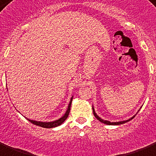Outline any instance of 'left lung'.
Here are the masks:
<instances>
[{
  "label": "left lung",
  "instance_id": "obj_1",
  "mask_svg": "<svg viewBox=\"0 0 156 156\" xmlns=\"http://www.w3.org/2000/svg\"><path fill=\"white\" fill-rule=\"evenodd\" d=\"M92 109H93V113H94V117L97 119L98 120V121H100L101 122H102V123H104V124H107V125H120V124H123L125 123V122H129L130 120L133 119L135 117V115H134L133 117H131V119H129L127 120H125V121H121V122H110V121H107V120H103L101 118L98 116V115H97V114L95 113V111H94V107H92Z\"/></svg>",
  "mask_w": 156,
  "mask_h": 156
}]
</instances>
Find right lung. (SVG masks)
<instances>
[{"mask_svg": "<svg viewBox=\"0 0 156 156\" xmlns=\"http://www.w3.org/2000/svg\"><path fill=\"white\" fill-rule=\"evenodd\" d=\"M72 99H73V97L70 99V102L69 103V106H68V108H67L66 111L65 115H63L62 117L60 118L59 119L55 120V121H53V122H40V121H35V120H30L29 119H27L30 122H32L34 125H37V126H41V127H44V128H53V127H56L58 126H60L61 124L65 122V120L66 119L67 117L69 116V111H70V107H71L72 103Z\"/></svg>", "mask_w": 156, "mask_h": 156, "instance_id": "1", "label": "right lung"}]
</instances>
